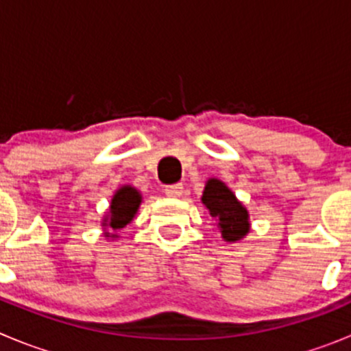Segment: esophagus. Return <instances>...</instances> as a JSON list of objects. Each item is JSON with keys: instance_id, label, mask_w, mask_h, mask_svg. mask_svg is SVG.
<instances>
[{"instance_id": "obj_1", "label": "esophagus", "mask_w": 351, "mask_h": 351, "mask_svg": "<svg viewBox=\"0 0 351 351\" xmlns=\"http://www.w3.org/2000/svg\"><path fill=\"white\" fill-rule=\"evenodd\" d=\"M165 195L167 196H181L182 195V184H181V182H178V184L165 186Z\"/></svg>"}]
</instances>
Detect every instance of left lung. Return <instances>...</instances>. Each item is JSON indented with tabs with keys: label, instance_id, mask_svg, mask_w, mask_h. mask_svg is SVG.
Segmentation results:
<instances>
[{
	"label": "left lung",
	"instance_id": "left-lung-1",
	"mask_svg": "<svg viewBox=\"0 0 351 351\" xmlns=\"http://www.w3.org/2000/svg\"><path fill=\"white\" fill-rule=\"evenodd\" d=\"M202 202L210 210V215L219 219L220 232L226 241H239L250 231L248 212L223 182L210 179Z\"/></svg>",
	"mask_w": 351,
	"mask_h": 351
}]
</instances>
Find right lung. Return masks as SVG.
I'll use <instances>...</instances> for the list:
<instances>
[{
    "mask_svg": "<svg viewBox=\"0 0 351 351\" xmlns=\"http://www.w3.org/2000/svg\"><path fill=\"white\" fill-rule=\"evenodd\" d=\"M139 203H141V195L131 186H123L113 196L112 205H110V217H106L103 223L112 228L113 231L125 228L138 212ZM106 236H110V232H106ZM113 236L115 234H112V238Z\"/></svg>",
    "mask_w": 351,
    "mask_h": 351,
    "instance_id": "right-lung-1",
    "label": "right lung"
}]
</instances>
